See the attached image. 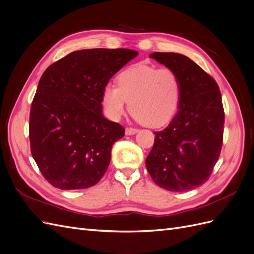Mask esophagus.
Returning <instances> with one entry per match:
<instances>
[{"instance_id":"1","label":"esophagus","mask_w":254,"mask_h":254,"mask_svg":"<svg viewBox=\"0 0 254 254\" xmlns=\"http://www.w3.org/2000/svg\"><path fill=\"white\" fill-rule=\"evenodd\" d=\"M137 132V129H135V128H126V130H125V133H126V135H132V134H135Z\"/></svg>"}]
</instances>
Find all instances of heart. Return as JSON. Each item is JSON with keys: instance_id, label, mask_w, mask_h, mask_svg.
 Listing matches in <instances>:
<instances>
[{"instance_id": "1", "label": "heart", "mask_w": 254, "mask_h": 254, "mask_svg": "<svg viewBox=\"0 0 254 254\" xmlns=\"http://www.w3.org/2000/svg\"><path fill=\"white\" fill-rule=\"evenodd\" d=\"M117 84H107L102 94L104 110L111 120L125 113L127 102L133 117L149 127L167 124L178 111L181 82L171 68L136 64L123 71Z\"/></svg>"}]
</instances>
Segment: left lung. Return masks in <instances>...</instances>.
<instances>
[{"label":"left lung","mask_w":254,"mask_h":254,"mask_svg":"<svg viewBox=\"0 0 254 254\" xmlns=\"http://www.w3.org/2000/svg\"><path fill=\"white\" fill-rule=\"evenodd\" d=\"M150 58L173 70L181 82L179 110L156 134L146 168L157 186L171 191L200 187L219 158L225 112L220 91L209 74L189 57L152 53Z\"/></svg>","instance_id":"8db88e82"}]
</instances>
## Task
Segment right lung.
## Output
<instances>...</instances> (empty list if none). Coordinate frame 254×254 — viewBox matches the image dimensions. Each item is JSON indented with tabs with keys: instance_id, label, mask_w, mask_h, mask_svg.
<instances>
[{
	"instance_id": "right-lung-1",
	"label": "right lung",
	"mask_w": 254,
	"mask_h": 254,
	"mask_svg": "<svg viewBox=\"0 0 254 254\" xmlns=\"http://www.w3.org/2000/svg\"><path fill=\"white\" fill-rule=\"evenodd\" d=\"M128 49L70 53L41 76L29 117L32 156L60 190L95 186L125 129L104 118L102 94L112 76L137 56Z\"/></svg>"
}]
</instances>
